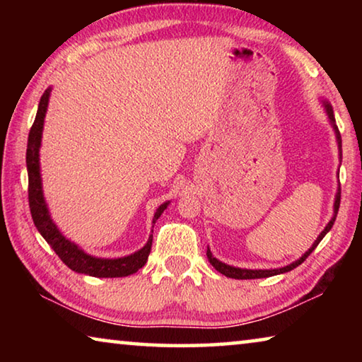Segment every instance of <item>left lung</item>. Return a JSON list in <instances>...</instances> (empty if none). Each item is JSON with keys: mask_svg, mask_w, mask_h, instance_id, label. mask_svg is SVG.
I'll return each mask as SVG.
<instances>
[{"mask_svg": "<svg viewBox=\"0 0 362 362\" xmlns=\"http://www.w3.org/2000/svg\"><path fill=\"white\" fill-rule=\"evenodd\" d=\"M326 110H327V115H329L330 121H332V124H334V129H335V134H337V140H339V146H340V150H341V137H340V131H339V127L335 126V118H334L332 107H330L329 103H326ZM340 194H341V189L339 188V193H337L335 204H334V217H332V220H330V222L327 223V226H326V228H324V231L321 233V235L317 236V240L313 243V246H311L308 250H306V252H305L302 257H300V259H298L297 262L291 263V265H287V267H284V268H278V269H243V268H235V267L225 265V263L218 262V260L216 259V257H212L211 250H207V259H209L211 265H212L214 268H216L218 273L225 274L226 278H235V279H257V278H268V276H274V274H281V273L291 272V269L297 268V267L300 265V263H303V262L306 260V257H308L311 252H313V250L317 247V244L321 243L322 238L327 235V231H329L330 228H332V225H334V222H335V217H337V212H339V207H340V198H341Z\"/></svg>", "mask_w": 362, "mask_h": 362, "instance_id": "obj_1", "label": "left lung"}]
</instances>
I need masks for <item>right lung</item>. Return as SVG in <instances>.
I'll return each mask as SVG.
<instances>
[{
  "label": "right lung",
  "instance_id": "add662e5",
  "mask_svg": "<svg viewBox=\"0 0 362 362\" xmlns=\"http://www.w3.org/2000/svg\"><path fill=\"white\" fill-rule=\"evenodd\" d=\"M49 93L51 89H47L45 94L41 95L38 112H36V118L33 121L32 129L28 134V144H27V170H28V206L30 212H32L33 223L41 236L47 241L49 246L54 249V252L59 255V259L62 260L66 267L73 272L89 274V276L95 278H122L129 276V274L136 273L139 268H142L146 259H148L153 235H150L148 243L145 244L144 249H140L139 252L122 257V259H95L84 254L81 249H78L76 244L65 240L60 235L57 226L52 223L51 217H49L47 207L42 198V189H41V175H40V164H38V150L41 144V132H42V122H45V115L47 108ZM169 203H164L158 207L153 218V223L156 222L158 217L161 216L163 211L166 209Z\"/></svg>",
  "mask_w": 362,
  "mask_h": 362
}]
</instances>
